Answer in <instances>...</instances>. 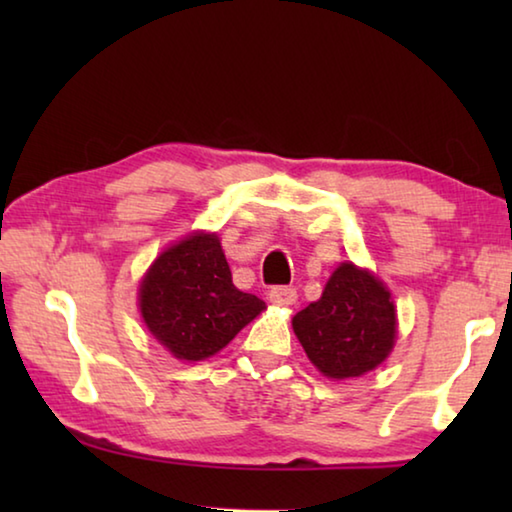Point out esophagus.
Segmentation results:
<instances>
[{"label": "esophagus", "mask_w": 512, "mask_h": 512, "mask_svg": "<svg viewBox=\"0 0 512 512\" xmlns=\"http://www.w3.org/2000/svg\"><path fill=\"white\" fill-rule=\"evenodd\" d=\"M268 300H271L277 307H291V305H296L298 291L293 287H273L271 291H268Z\"/></svg>", "instance_id": "obj_1"}]
</instances>
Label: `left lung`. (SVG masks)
Segmentation results:
<instances>
[{
  "instance_id": "1",
  "label": "left lung",
  "mask_w": 512,
  "mask_h": 512,
  "mask_svg": "<svg viewBox=\"0 0 512 512\" xmlns=\"http://www.w3.org/2000/svg\"><path fill=\"white\" fill-rule=\"evenodd\" d=\"M395 305L375 275L341 264L318 302L293 316V332L325 377H359L377 368L395 343Z\"/></svg>"
}]
</instances>
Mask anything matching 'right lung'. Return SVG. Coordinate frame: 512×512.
<instances>
[{"mask_svg":"<svg viewBox=\"0 0 512 512\" xmlns=\"http://www.w3.org/2000/svg\"><path fill=\"white\" fill-rule=\"evenodd\" d=\"M146 327L173 357L201 361L225 348L266 305L232 284L216 235H192L155 259L140 287Z\"/></svg>","mask_w":512,"mask_h":512,"instance_id":"add662e5","label":"right lung"}]
</instances>
